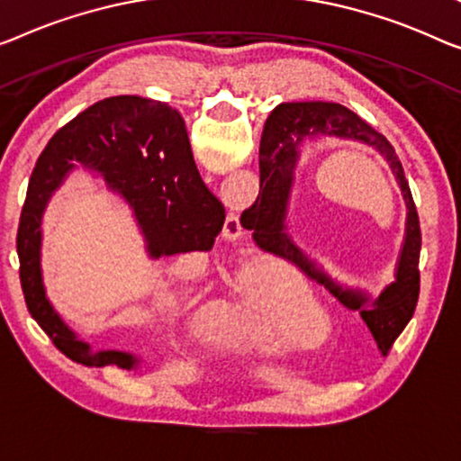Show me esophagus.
I'll return each instance as SVG.
<instances>
[{
    "instance_id": "34e87169",
    "label": "esophagus",
    "mask_w": 461,
    "mask_h": 461,
    "mask_svg": "<svg viewBox=\"0 0 461 461\" xmlns=\"http://www.w3.org/2000/svg\"><path fill=\"white\" fill-rule=\"evenodd\" d=\"M242 233H244V230H242V223H240V217L236 215V212H230L228 219H225V225H223V238L233 242V240H238Z\"/></svg>"
}]
</instances>
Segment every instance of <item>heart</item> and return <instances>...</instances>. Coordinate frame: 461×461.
<instances>
[{"label":"heart","instance_id":"obj_1","mask_svg":"<svg viewBox=\"0 0 461 461\" xmlns=\"http://www.w3.org/2000/svg\"><path fill=\"white\" fill-rule=\"evenodd\" d=\"M219 331L231 346L281 354L325 339L329 319L302 284L279 269L242 271L221 304Z\"/></svg>","mask_w":461,"mask_h":461}]
</instances>
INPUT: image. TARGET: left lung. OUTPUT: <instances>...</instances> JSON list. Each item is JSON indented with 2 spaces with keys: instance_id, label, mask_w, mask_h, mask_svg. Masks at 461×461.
<instances>
[{
  "instance_id": "8db88e82",
  "label": "left lung",
  "mask_w": 461,
  "mask_h": 461,
  "mask_svg": "<svg viewBox=\"0 0 461 461\" xmlns=\"http://www.w3.org/2000/svg\"><path fill=\"white\" fill-rule=\"evenodd\" d=\"M326 138L352 140L373 146L387 160L407 203V230L402 249L396 261L394 281L377 294H370L359 286L343 285L324 271L293 242L286 231L289 214V196L293 187V171L299 158V149L308 140ZM263 161H260V192L252 207L240 217L244 230L252 231L254 242L260 249L296 260V263L314 279H319L335 298L352 311H358L368 331L373 333L376 348L383 356L389 354L397 335L403 331L414 314L418 292H420V223L414 198L406 176L393 147L383 134L370 128L348 107L327 101H287L279 103L265 122Z\"/></svg>"
}]
</instances>
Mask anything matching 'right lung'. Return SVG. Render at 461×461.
I'll use <instances>...</instances> for the list:
<instances>
[{"label": "right lung", "instance_id": "add662e5", "mask_svg": "<svg viewBox=\"0 0 461 461\" xmlns=\"http://www.w3.org/2000/svg\"><path fill=\"white\" fill-rule=\"evenodd\" d=\"M99 177L134 217L150 260L211 250L225 221L219 198L204 186L192 157L186 123L167 103L120 95L95 103L55 132L34 167L18 225L20 284L34 321L53 346L85 366L139 370L126 349L80 339L55 311L43 279V217L77 169Z\"/></svg>", "mask_w": 461, "mask_h": 461}]
</instances>
